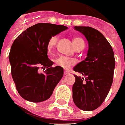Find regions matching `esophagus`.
Listing matches in <instances>:
<instances>
[{
  "mask_svg": "<svg viewBox=\"0 0 125 125\" xmlns=\"http://www.w3.org/2000/svg\"><path fill=\"white\" fill-rule=\"evenodd\" d=\"M69 72L67 71H64V75H67V74H68Z\"/></svg>",
  "mask_w": 125,
  "mask_h": 125,
  "instance_id": "1",
  "label": "esophagus"
}]
</instances>
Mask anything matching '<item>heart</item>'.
<instances>
[{
	"label": "heart",
	"instance_id": "1",
	"mask_svg": "<svg viewBox=\"0 0 125 125\" xmlns=\"http://www.w3.org/2000/svg\"><path fill=\"white\" fill-rule=\"evenodd\" d=\"M58 40V36L57 35H53L49 38L47 42V49L48 52L51 53L52 52L53 48L56 45ZM73 42L75 47H77L78 46L80 45H84V41L83 40V38L80 37L74 38L73 39ZM54 62L56 65L61 67H62V68L66 69L71 67L72 65L76 63V61L74 59L64 56H58L55 59Z\"/></svg>",
	"mask_w": 125,
	"mask_h": 125
}]
</instances>
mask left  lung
Wrapping results in <instances>:
<instances>
[{"label":"left lung","mask_w":125,"mask_h":125,"mask_svg":"<svg viewBox=\"0 0 125 125\" xmlns=\"http://www.w3.org/2000/svg\"><path fill=\"white\" fill-rule=\"evenodd\" d=\"M88 41L87 58L73 67L84 78L75 75L73 100L83 111H93L102 104L113 83L114 53L111 45L99 31L90 27H74Z\"/></svg>","instance_id":"left-lung-1"}]
</instances>
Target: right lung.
<instances>
[{"instance_id":"right-lung-1","label":"right lung","mask_w":125,"mask_h":125,"mask_svg":"<svg viewBox=\"0 0 125 125\" xmlns=\"http://www.w3.org/2000/svg\"><path fill=\"white\" fill-rule=\"evenodd\" d=\"M67 29L64 25L38 23L27 28L11 45L9 60L11 76L18 94L33 103L45 101L52 95L63 76V68L53 64L47 56V42L53 35ZM46 68L43 74L39 68Z\"/></svg>"}]
</instances>
